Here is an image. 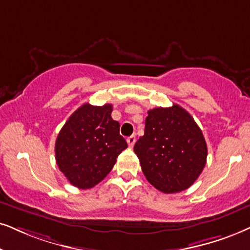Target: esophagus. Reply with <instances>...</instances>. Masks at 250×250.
Listing matches in <instances>:
<instances>
[{
    "label": "esophagus",
    "instance_id": "34e87169",
    "mask_svg": "<svg viewBox=\"0 0 250 250\" xmlns=\"http://www.w3.org/2000/svg\"><path fill=\"white\" fill-rule=\"evenodd\" d=\"M135 142H136V136H135V135L129 136V137L127 138V143H128V145H129V146H130V147L134 146Z\"/></svg>",
    "mask_w": 250,
    "mask_h": 250
}]
</instances>
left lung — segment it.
Masks as SVG:
<instances>
[{
	"mask_svg": "<svg viewBox=\"0 0 250 250\" xmlns=\"http://www.w3.org/2000/svg\"><path fill=\"white\" fill-rule=\"evenodd\" d=\"M145 178L154 188L174 194L190 187L207 164L202 130L181 106L147 112L144 136L134 146Z\"/></svg>",
	"mask_w": 250,
	"mask_h": 250,
	"instance_id": "left-lung-1",
	"label": "left lung"
}]
</instances>
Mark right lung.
I'll use <instances>...</instances> for the list:
<instances>
[{
    "label": "right lung",
    "instance_id": "1",
    "mask_svg": "<svg viewBox=\"0 0 250 250\" xmlns=\"http://www.w3.org/2000/svg\"><path fill=\"white\" fill-rule=\"evenodd\" d=\"M113 106L84 104L72 113L55 142L59 168L75 187L90 189L106 178L128 144L112 119Z\"/></svg>",
    "mask_w": 250,
    "mask_h": 250
}]
</instances>
